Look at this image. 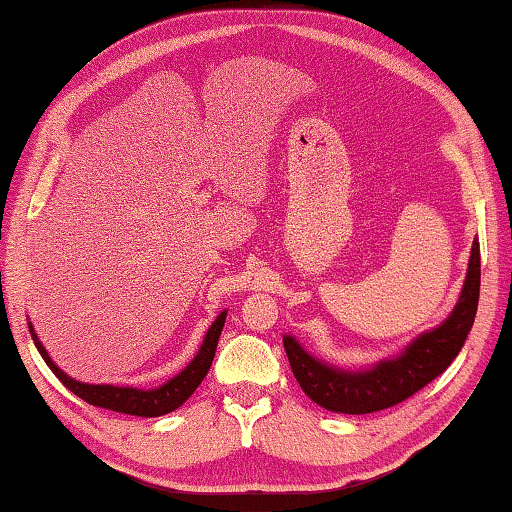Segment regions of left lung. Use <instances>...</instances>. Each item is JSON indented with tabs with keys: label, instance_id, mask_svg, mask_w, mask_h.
Returning <instances> with one entry per match:
<instances>
[{
	"label": "left lung",
	"instance_id": "left-lung-1",
	"mask_svg": "<svg viewBox=\"0 0 512 512\" xmlns=\"http://www.w3.org/2000/svg\"><path fill=\"white\" fill-rule=\"evenodd\" d=\"M480 301V242L473 239L469 270L451 314L433 330L418 334L394 358L369 367L345 369L303 350L292 334H284L290 369L310 400L334 413H372L407 400L447 369L469 336Z\"/></svg>",
	"mask_w": 512,
	"mask_h": 512
}]
</instances>
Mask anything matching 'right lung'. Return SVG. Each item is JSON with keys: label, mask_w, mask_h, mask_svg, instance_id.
I'll return each mask as SVG.
<instances>
[{"label": "right lung", "mask_w": 512, "mask_h": 512, "mask_svg": "<svg viewBox=\"0 0 512 512\" xmlns=\"http://www.w3.org/2000/svg\"><path fill=\"white\" fill-rule=\"evenodd\" d=\"M226 312L217 314V319L211 323V328L206 330L204 341L200 345V350L195 352L193 361L178 372L173 378H169L167 383H162L160 387L154 389H138V387H118V385H90V383H81V380H74L68 376L63 369L52 361L50 354L46 352V347L39 341V336L32 328V323H28V330L32 341H35L37 350L41 354L43 361L52 369L54 376H57L61 383L68 387L74 396H79L81 400L90 402L94 407H103L110 411L118 413H129V416H143V418H158L165 416V413L176 411L182 407V402L187 400L198 385L204 380V376L209 374L213 356H215V347L217 341H220V334L226 321Z\"/></svg>", "instance_id": "right-lung-1"}]
</instances>
